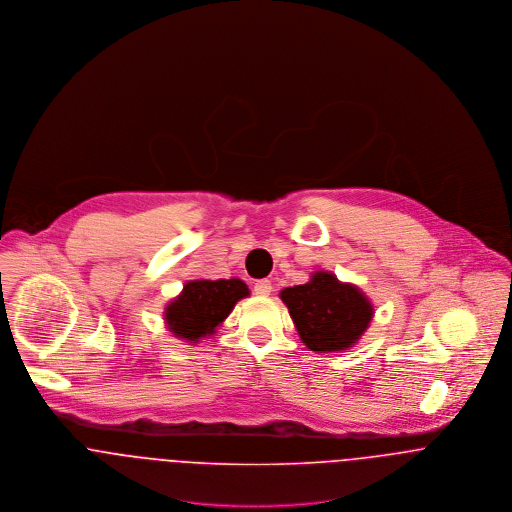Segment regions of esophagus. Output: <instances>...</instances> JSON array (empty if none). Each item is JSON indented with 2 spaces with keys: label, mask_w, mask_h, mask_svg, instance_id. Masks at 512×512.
<instances>
[{
  "label": "esophagus",
  "mask_w": 512,
  "mask_h": 512,
  "mask_svg": "<svg viewBox=\"0 0 512 512\" xmlns=\"http://www.w3.org/2000/svg\"><path fill=\"white\" fill-rule=\"evenodd\" d=\"M253 290H255V294H259V296H269L271 290H273V284H271V281H267V279H261V281L255 283Z\"/></svg>",
  "instance_id": "esophagus-1"
}]
</instances>
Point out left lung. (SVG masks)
<instances>
[{"instance_id":"8db88e82","label":"left lung","mask_w":512,"mask_h":512,"mask_svg":"<svg viewBox=\"0 0 512 512\" xmlns=\"http://www.w3.org/2000/svg\"><path fill=\"white\" fill-rule=\"evenodd\" d=\"M302 343L318 353L343 351L363 336L373 318V306L353 284L318 271L306 284L281 290Z\"/></svg>"}]
</instances>
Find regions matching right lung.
<instances>
[{
    "label": "right lung",
    "instance_id": "obj_1",
    "mask_svg": "<svg viewBox=\"0 0 512 512\" xmlns=\"http://www.w3.org/2000/svg\"><path fill=\"white\" fill-rule=\"evenodd\" d=\"M245 296H249V288L239 279L190 281L167 306V326L176 338L196 343L212 336L228 318L237 300Z\"/></svg>",
    "mask_w": 512,
    "mask_h": 512
}]
</instances>
